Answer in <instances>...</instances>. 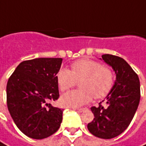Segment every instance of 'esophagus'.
<instances>
[{"mask_svg":"<svg viewBox=\"0 0 146 146\" xmlns=\"http://www.w3.org/2000/svg\"><path fill=\"white\" fill-rule=\"evenodd\" d=\"M77 110L78 111H80V112H82V111H84L86 110V108H77Z\"/></svg>","mask_w":146,"mask_h":146,"instance_id":"34e87169","label":"esophagus"}]
</instances>
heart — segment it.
Wrapping results in <instances>:
<instances>
[{
  "label": "heart",
  "mask_w": 146,
  "mask_h": 146,
  "mask_svg": "<svg viewBox=\"0 0 146 146\" xmlns=\"http://www.w3.org/2000/svg\"><path fill=\"white\" fill-rule=\"evenodd\" d=\"M56 79L62 92L69 90L77 81L81 80V89L69 92L61 98L64 106L77 107L89 102L93 97L96 99L105 98L113 88L115 74L111 68L102 66L98 61L82 58L73 62L71 70L60 68L56 74Z\"/></svg>",
  "instance_id": "heart-1"
}]
</instances>
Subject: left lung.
<instances>
[{"label": "left lung", "mask_w": 146, "mask_h": 146, "mask_svg": "<svg viewBox=\"0 0 146 146\" xmlns=\"http://www.w3.org/2000/svg\"><path fill=\"white\" fill-rule=\"evenodd\" d=\"M105 63L116 73V81L102 106L92 107L93 121L88 129L93 135L102 139H111L124 131L131 122L141 99L138 75L122 58L111 54L102 55ZM102 59V58H101Z\"/></svg>", "instance_id": "8db88e82"}]
</instances>
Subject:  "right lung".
<instances>
[{
	"mask_svg": "<svg viewBox=\"0 0 146 146\" xmlns=\"http://www.w3.org/2000/svg\"><path fill=\"white\" fill-rule=\"evenodd\" d=\"M62 61L61 58L23 61L7 82L8 110L16 126L30 138H47L60 127L63 110L51 102L59 97L56 74Z\"/></svg>",
	"mask_w": 146,
	"mask_h": 146,
	"instance_id": "1",
	"label": "right lung"
}]
</instances>
